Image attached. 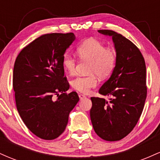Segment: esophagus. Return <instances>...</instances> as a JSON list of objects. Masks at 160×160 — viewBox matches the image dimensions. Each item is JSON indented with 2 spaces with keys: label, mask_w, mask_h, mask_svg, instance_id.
Instances as JSON below:
<instances>
[{
  "label": "esophagus",
  "mask_w": 160,
  "mask_h": 160,
  "mask_svg": "<svg viewBox=\"0 0 160 160\" xmlns=\"http://www.w3.org/2000/svg\"><path fill=\"white\" fill-rule=\"evenodd\" d=\"M79 98H80V100L81 101L83 98H86V95H82V94H80V95H79Z\"/></svg>",
  "instance_id": "34e87169"
}]
</instances>
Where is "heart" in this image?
Returning <instances> with one entry per match:
<instances>
[{
  "instance_id": "b5f03b06",
  "label": "heart",
  "mask_w": 160,
  "mask_h": 160,
  "mask_svg": "<svg viewBox=\"0 0 160 160\" xmlns=\"http://www.w3.org/2000/svg\"><path fill=\"white\" fill-rule=\"evenodd\" d=\"M76 53L80 61L89 62L88 72L90 74L74 79L72 86L75 90L87 94L98 84L96 76L105 79L113 72L117 63V52L111 48H105L103 43L98 40L89 39L77 47ZM62 65L69 74H75L77 59L74 56L65 54Z\"/></svg>"
}]
</instances>
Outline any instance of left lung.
<instances>
[{"label":"left lung","mask_w":160,"mask_h":160,"mask_svg":"<svg viewBox=\"0 0 160 160\" xmlns=\"http://www.w3.org/2000/svg\"><path fill=\"white\" fill-rule=\"evenodd\" d=\"M112 36L117 63L109 80L99 89L110 101L92 97L90 118L95 133L103 140L116 141L132 131L140 118L147 97L146 65L132 41L111 30H98Z\"/></svg>","instance_id":"obj_1"}]
</instances>
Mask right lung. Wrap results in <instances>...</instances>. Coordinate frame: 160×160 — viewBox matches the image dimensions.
<instances>
[{"label": "right lung", "instance_id": "add662e5", "mask_svg": "<svg viewBox=\"0 0 160 160\" xmlns=\"http://www.w3.org/2000/svg\"><path fill=\"white\" fill-rule=\"evenodd\" d=\"M74 39L71 32L43 34L24 47L14 64L16 108L27 128L44 140L64 132L70 112L79 102L76 92H66L70 85L62 65Z\"/></svg>", "mask_w": 160, "mask_h": 160}]
</instances>
